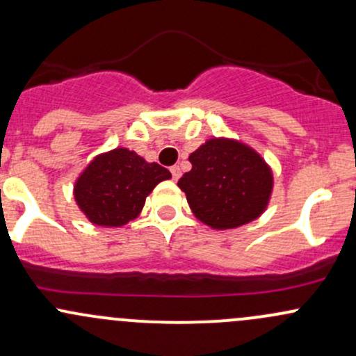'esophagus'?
Wrapping results in <instances>:
<instances>
[{"instance_id": "obj_1", "label": "esophagus", "mask_w": 356, "mask_h": 356, "mask_svg": "<svg viewBox=\"0 0 356 356\" xmlns=\"http://www.w3.org/2000/svg\"><path fill=\"white\" fill-rule=\"evenodd\" d=\"M170 172H172V179H174V181H177V179L181 177V167L179 165L170 167Z\"/></svg>"}]
</instances>
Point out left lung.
Masks as SVG:
<instances>
[{
  "label": "left lung",
  "mask_w": 356,
  "mask_h": 356,
  "mask_svg": "<svg viewBox=\"0 0 356 356\" xmlns=\"http://www.w3.org/2000/svg\"><path fill=\"white\" fill-rule=\"evenodd\" d=\"M193 169L179 179L194 216L213 229L257 220L270 201L273 175L260 154L232 138H209L189 155Z\"/></svg>",
  "instance_id": "1"
}]
</instances>
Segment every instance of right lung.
<instances>
[{
    "mask_svg": "<svg viewBox=\"0 0 356 356\" xmlns=\"http://www.w3.org/2000/svg\"><path fill=\"white\" fill-rule=\"evenodd\" d=\"M170 172L128 148H115L91 160L74 184V199L97 226H123L135 220L145 199Z\"/></svg>",
    "mask_w": 356,
    "mask_h": 356,
    "instance_id": "add662e5",
    "label": "right lung"
}]
</instances>
